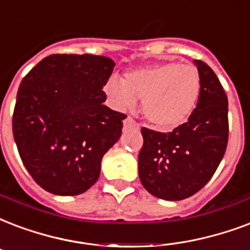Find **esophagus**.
Wrapping results in <instances>:
<instances>
[{
    "label": "esophagus",
    "mask_w": 250,
    "mask_h": 250,
    "mask_svg": "<svg viewBox=\"0 0 250 250\" xmlns=\"http://www.w3.org/2000/svg\"><path fill=\"white\" fill-rule=\"evenodd\" d=\"M123 125H125V128H138L139 127L138 123L133 121L131 117L125 118V121H123Z\"/></svg>",
    "instance_id": "esophagus-1"
}]
</instances>
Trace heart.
<instances>
[{
    "label": "heart",
    "mask_w": 250,
    "mask_h": 250,
    "mask_svg": "<svg viewBox=\"0 0 250 250\" xmlns=\"http://www.w3.org/2000/svg\"><path fill=\"white\" fill-rule=\"evenodd\" d=\"M104 91L119 108L143 101L144 117L157 128L171 129L182 125L197 106L201 76L193 65L160 62L131 70L123 81L112 77Z\"/></svg>",
    "instance_id": "1"
}]
</instances>
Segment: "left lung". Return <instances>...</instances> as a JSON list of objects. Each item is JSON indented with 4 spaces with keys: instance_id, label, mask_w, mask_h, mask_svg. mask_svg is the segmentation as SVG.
Here are the masks:
<instances>
[{
    "instance_id": "obj_1",
    "label": "left lung",
    "mask_w": 250,
    "mask_h": 250,
    "mask_svg": "<svg viewBox=\"0 0 250 250\" xmlns=\"http://www.w3.org/2000/svg\"><path fill=\"white\" fill-rule=\"evenodd\" d=\"M201 94L188 121L171 132L142 128L139 177L148 193L165 201L191 197L218 169L228 144V98L216 74L195 60Z\"/></svg>"
}]
</instances>
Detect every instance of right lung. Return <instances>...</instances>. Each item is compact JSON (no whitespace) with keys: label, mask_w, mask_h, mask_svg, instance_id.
Returning <instances> with one entry per match:
<instances>
[{"label":"right lung","mask_w":250,"mask_h":250,"mask_svg":"<svg viewBox=\"0 0 250 250\" xmlns=\"http://www.w3.org/2000/svg\"><path fill=\"white\" fill-rule=\"evenodd\" d=\"M106 56L56 53L22 80L13 114L19 156L36 184L79 195L100 178L102 157L119 140L125 114L104 106L114 69Z\"/></svg>","instance_id":"right-lung-1"}]
</instances>
